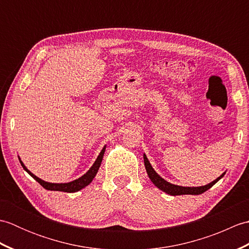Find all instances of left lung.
I'll return each instance as SVG.
<instances>
[{
	"label": "left lung",
	"mask_w": 249,
	"mask_h": 249,
	"mask_svg": "<svg viewBox=\"0 0 249 249\" xmlns=\"http://www.w3.org/2000/svg\"><path fill=\"white\" fill-rule=\"evenodd\" d=\"M143 160H144V166H145V170L147 176H149L150 179L153 182V184L155 185L157 188H160L162 192H165L168 195L171 196H179V195H201L203 194L206 190L210 189L213 186L215 183H217L219 179L225 176L224 172L220 177H218L216 179H214L213 182H211L209 184L204 185V186H198V187H184V186H178V185H174L167 182L166 179H163L160 176H158L156 171L153 169L151 166V163L147 160V157L145 154H143Z\"/></svg>",
	"instance_id": "1"
}]
</instances>
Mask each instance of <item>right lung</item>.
Wrapping results in <instances>:
<instances>
[{"label":"right lung","mask_w":249,"mask_h":249,"mask_svg":"<svg viewBox=\"0 0 249 249\" xmlns=\"http://www.w3.org/2000/svg\"><path fill=\"white\" fill-rule=\"evenodd\" d=\"M105 151H106V145L103 147L102 152L99 153L98 157L96 158V160H95V162L93 163V166L89 168V170L86 174H83L82 177H80L79 178L75 179V181H71L70 183H49V182H46V181H44V179L37 178L35 174L32 173L29 170V169L24 166V163L21 161L20 157H19V160H20L21 166L23 167L24 170L28 172L34 179H36V181L38 182L44 188L48 189V190H55V192L76 193V192H79L80 189L84 188L86 186H88V185L93 181V178H95L96 173L98 172V169H99L100 165H102V160H103V157H104V154H105Z\"/></svg>","instance_id":"add662e5"}]
</instances>
